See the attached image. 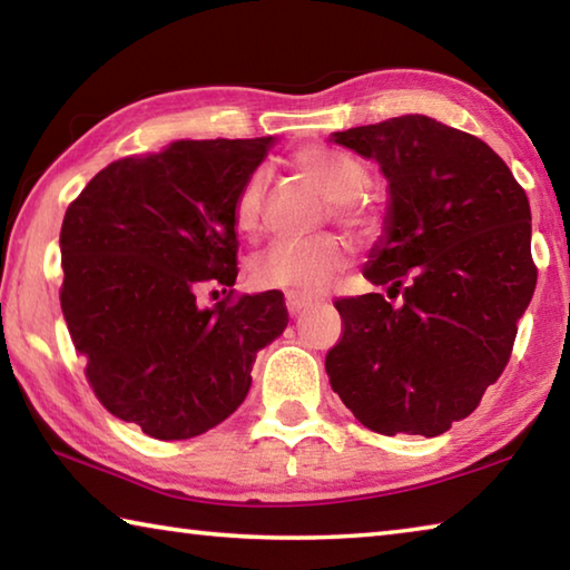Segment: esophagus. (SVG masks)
Returning a JSON list of instances; mask_svg holds the SVG:
<instances>
[{"instance_id":"obj_1","label":"esophagus","mask_w":570,"mask_h":570,"mask_svg":"<svg viewBox=\"0 0 570 570\" xmlns=\"http://www.w3.org/2000/svg\"><path fill=\"white\" fill-rule=\"evenodd\" d=\"M306 306H312V298H308V296H302V294H286V308H288V314H292V316L302 314Z\"/></svg>"}]
</instances>
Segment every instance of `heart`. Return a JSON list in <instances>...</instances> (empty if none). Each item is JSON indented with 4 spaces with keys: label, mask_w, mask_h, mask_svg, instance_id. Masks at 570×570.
Here are the masks:
<instances>
[{
    "label": "heart",
    "mask_w": 570,
    "mask_h": 570,
    "mask_svg": "<svg viewBox=\"0 0 570 570\" xmlns=\"http://www.w3.org/2000/svg\"><path fill=\"white\" fill-rule=\"evenodd\" d=\"M292 166L332 200L336 224L362 236L382 234L387 210L377 198L364 193L370 168L352 153L326 146H304L294 150ZM268 178L264 170L248 173L234 198V224L244 236L262 228ZM352 264V248L340 236L314 240H276L250 262L248 276L258 288H282L292 294H320L332 278Z\"/></svg>",
    "instance_id": "1"
}]
</instances>
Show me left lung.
<instances>
[{
	"label": "left lung",
	"mask_w": 570,
	"mask_h": 570,
	"mask_svg": "<svg viewBox=\"0 0 570 570\" xmlns=\"http://www.w3.org/2000/svg\"><path fill=\"white\" fill-rule=\"evenodd\" d=\"M332 138L377 160L392 196L387 238L364 268L387 296L334 302L332 390L380 435H442L503 374L533 298L528 196L488 142L428 115Z\"/></svg>",
	"instance_id": "8db88e82"
}]
</instances>
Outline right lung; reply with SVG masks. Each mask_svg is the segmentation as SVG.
Segmentation results:
<instances>
[{"mask_svg":"<svg viewBox=\"0 0 570 570\" xmlns=\"http://www.w3.org/2000/svg\"><path fill=\"white\" fill-rule=\"evenodd\" d=\"M272 135L176 140L110 163L62 220L60 304L95 397L156 440L198 438L246 400L286 330L282 292L236 294L234 198ZM220 285L210 309L197 294Z\"/></svg>","mask_w":570,"mask_h":570,"instance_id":"obj_1","label":"right lung"}]
</instances>
